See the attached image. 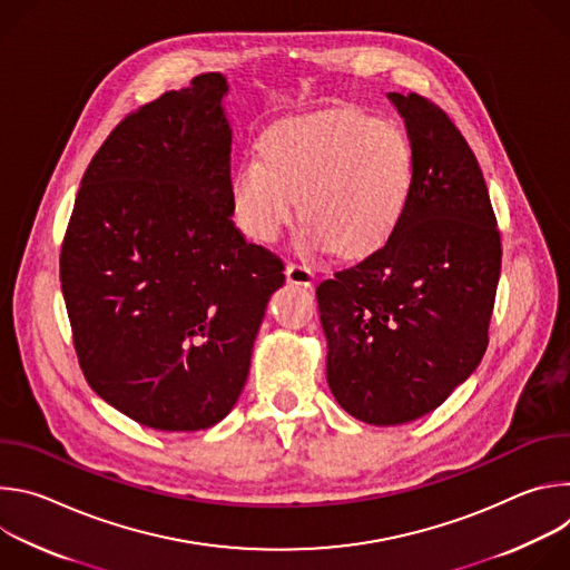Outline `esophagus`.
I'll return each mask as SVG.
<instances>
[{"instance_id":"esophagus-1","label":"esophagus","mask_w":570,"mask_h":570,"mask_svg":"<svg viewBox=\"0 0 570 570\" xmlns=\"http://www.w3.org/2000/svg\"><path fill=\"white\" fill-rule=\"evenodd\" d=\"M286 279H288L291 284L311 288L313 282H315V275H313V271H311L308 266H304V264H299V262H288V266H286Z\"/></svg>"}]
</instances>
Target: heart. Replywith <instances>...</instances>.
Here are the masks:
<instances>
[{"label":"heart","mask_w":570,"mask_h":570,"mask_svg":"<svg viewBox=\"0 0 570 570\" xmlns=\"http://www.w3.org/2000/svg\"><path fill=\"white\" fill-rule=\"evenodd\" d=\"M413 180V146L396 124L334 108L271 126L259 157L240 159L229 196L238 227L262 243L291 225L299 196L302 248L358 257L394 232Z\"/></svg>","instance_id":"1"}]
</instances>
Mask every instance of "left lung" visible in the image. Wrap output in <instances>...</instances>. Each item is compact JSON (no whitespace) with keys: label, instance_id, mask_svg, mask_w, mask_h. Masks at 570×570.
I'll use <instances>...</instances> for the list:
<instances>
[{"label":"left lung","instance_id":"8db88e82","mask_svg":"<svg viewBox=\"0 0 570 570\" xmlns=\"http://www.w3.org/2000/svg\"><path fill=\"white\" fill-rule=\"evenodd\" d=\"M409 128L413 194L381 248L317 284L327 381L374 426L417 420L478 367L501 275V232L466 139L431 99L387 92Z\"/></svg>","mask_w":570,"mask_h":570}]
</instances>
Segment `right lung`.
<instances>
[{
    "label": "right lung",
    "mask_w": 570,
    "mask_h": 570,
    "mask_svg": "<svg viewBox=\"0 0 570 570\" xmlns=\"http://www.w3.org/2000/svg\"><path fill=\"white\" fill-rule=\"evenodd\" d=\"M225 78L128 112L80 180L60 248L90 387L141 426L218 424L246 385L284 262L232 220Z\"/></svg>",
    "instance_id": "right-lung-1"
}]
</instances>
